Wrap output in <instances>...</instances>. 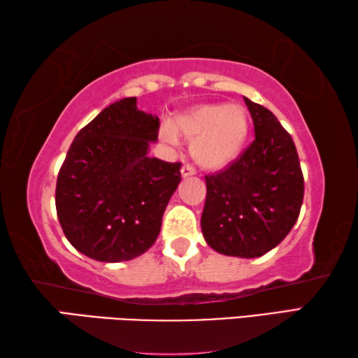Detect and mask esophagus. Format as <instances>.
<instances>
[{
	"label": "esophagus",
	"mask_w": 358,
	"mask_h": 358,
	"mask_svg": "<svg viewBox=\"0 0 358 358\" xmlns=\"http://www.w3.org/2000/svg\"><path fill=\"white\" fill-rule=\"evenodd\" d=\"M192 175H196V169H194L191 164H185L181 167V177L186 178V177H192Z\"/></svg>",
	"instance_id": "34e87169"
}]
</instances>
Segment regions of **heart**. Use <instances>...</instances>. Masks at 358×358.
I'll use <instances>...</instances> for the list:
<instances>
[{
  "label": "heart",
  "instance_id": "heart-1",
  "mask_svg": "<svg viewBox=\"0 0 358 358\" xmlns=\"http://www.w3.org/2000/svg\"><path fill=\"white\" fill-rule=\"evenodd\" d=\"M177 134L191 142V155L207 169H221L240 155L250 131V120L240 104H203L194 107L173 121V129L164 126L169 142Z\"/></svg>",
  "mask_w": 358,
  "mask_h": 358
}]
</instances>
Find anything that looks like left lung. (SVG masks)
Here are the masks:
<instances>
[{
  "mask_svg": "<svg viewBox=\"0 0 358 358\" xmlns=\"http://www.w3.org/2000/svg\"><path fill=\"white\" fill-rule=\"evenodd\" d=\"M245 102L256 137L229 167L205 177L201 226L215 251L252 259L286 238L299 220L305 186L289 132L268 108Z\"/></svg>",
  "mask_w": 358,
  "mask_h": 358,
  "instance_id": "8db88e82",
  "label": "left lung"
}]
</instances>
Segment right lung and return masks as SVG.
<instances>
[{"label": "right lung", "instance_id": "right-lung-1", "mask_svg": "<svg viewBox=\"0 0 358 358\" xmlns=\"http://www.w3.org/2000/svg\"><path fill=\"white\" fill-rule=\"evenodd\" d=\"M159 118L136 98L106 107L78 131L59 169L57 215L69 243L99 262L148 251L181 180V162L148 156Z\"/></svg>", "mask_w": 358, "mask_h": 358}]
</instances>
